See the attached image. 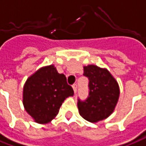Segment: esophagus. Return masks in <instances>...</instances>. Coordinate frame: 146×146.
Segmentation results:
<instances>
[{
  "label": "esophagus",
  "mask_w": 146,
  "mask_h": 146,
  "mask_svg": "<svg viewBox=\"0 0 146 146\" xmlns=\"http://www.w3.org/2000/svg\"><path fill=\"white\" fill-rule=\"evenodd\" d=\"M73 91H74V93H76V88H77V84H73Z\"/></svg>",
  "instance_id": "34e87169"
}]
</instances>
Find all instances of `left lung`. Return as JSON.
Here are the masks:
<instances>
[{
    "label": "left lung",
    "mask_w": 146,
    "mask_h": 146,
    "mask_svg": "<svg viewBox=\"0 0 146 146\" xmlns=\"http://www.w3.org/2000/svg\"><path fill=\"white\" fill-rule=\"evenodd\" d=\"M84 76L89 80V92L84 101L78 100L79 114L88 122L97 123L114 111L120 94L119 84L107 69L95 65L84 66Z\"/></svg>",
    "instance_id": "8db88e82"
}]
</instances>
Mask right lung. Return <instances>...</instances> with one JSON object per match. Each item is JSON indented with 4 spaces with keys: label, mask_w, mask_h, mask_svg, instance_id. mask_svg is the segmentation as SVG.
Wrapping results in <instances>:
<instances>
[{
    "label": "right lung",
    "mask_w": 146,
    "mask_h": 146,
    "mask_svg": "<svg viewBox=\"0 0 146 146\" xmlns=\"http://www.w3.org/2000/svg\"><path fill=\"white\" fill-rule=\"evenodd\" d=\"M73 94L66 76L50 65L27 78L23 86V104L35 123L46 124L55 118L64 100Z\"/></svg>",
    "instance_id": "obj_1"
}]
</instances>
